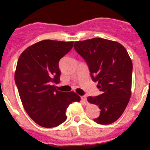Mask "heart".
<instances>
[{
  "instance_id": "b5f03b06",
  "label": "heart",
  "mask_w": 150,
  "mask_h": 150,
  "mask_svg": "<svg viewBox=\"0 0 150 150\" xmlns=\"http://www.w3.org/2000/svg\"><path fill=\"white\" fill-rule=\"evenodd\" d=\"M83 67V64H80V65H79V67H80V68H82V67Z\"/></svg>"
}]
</instances>
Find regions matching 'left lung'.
I'll list each match as a JSON object with an SVG mask.
<instances>
[{"instance_id":"1","label":"left lung","mask_w":150,"mask_h":150,"mask_svg":"<svg viewBox=\"0 0 150 150\" xmlns=\"http://www.w3.org/2000/svg\"><path fill=\"white\" fill-rule=\"evenodd\" d=\"M72 47L67 42L45 40L28 47L18 58L15 82L21 101L31 120L44 128L63 123L69 105L80 100L74 91L56 86L60 83L59 60Z\"/></svg>"}]
</instances>
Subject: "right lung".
<instances>
[{"instance_id": "obj_1", "label": "right lung", "mask_w": 150, "mask_h": 150, "mask_svg": "<svg viewBox=\"0 0 150 150\" xmlns=\"http://www.w3.org/2000/svg\"><path fill=\"white\" fill-rule=\"evenodd\" d=\"M74 49L89 67L91 78L98 83L99 95L88 101L100 110L95 122H114L124 112L132 95V62L120 43L103 38L77 42Z\"/></svg>"}]
</instances>
